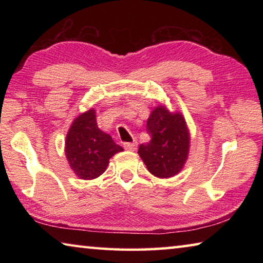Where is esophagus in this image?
Masks as SVG:
<instances>
[{
  "label": "esophagus",
  "mask_w": 263,
  "mask_h": 263,
  "mask_svg": "<svg viewBox=\"0 0 263 263\" xmlns=\"http://www.w3.org/2000/svg\"><path fill=\"white\" fill-rule=\"evenodd\" d=\"M124 148L127 151H135L137 148V142H124Z\"/></svg>",
  "instance_id": "34e87169"
}]
</instances>
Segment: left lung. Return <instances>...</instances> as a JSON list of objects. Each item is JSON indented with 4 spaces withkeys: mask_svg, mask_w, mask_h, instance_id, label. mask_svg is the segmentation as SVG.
<instances>
[{
    "mask_svg": "<svg viewBox=\"0 0 263 263\" xmlns=\"http://www.w3.org/2000/svg\"><path fill=\"white\" fill-rule=\"evenodd\" d=\"M147 133L151 140L140 145L138 153L151 174L160 179L176 175L189 152V133L183 116L158 106L147 121Z\"/></svg>",
    "mask_w": 263,
    "mask_h": 263,
    "instance_id": "left-lung-1",
    "label": "left lung"
}]
</instances>
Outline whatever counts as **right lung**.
<instances>
[{
    "instance_id": "1",
    "label": "right lung",
    "mask_w": 263,
    "mask_h": 263,
    "mask_svg": "<svg viewBox=\"0 0 263 263\" xmlns=\"http://www.w3.org/2000/svg\"><path fill=\"white\" fill-rule=\"evenodd\" d=\"M66 157L80 179L91 180L103 174L109 160L123 148L97 127L95 110L75 118L66 137Z\"/></svg>"
}]
</instances>
